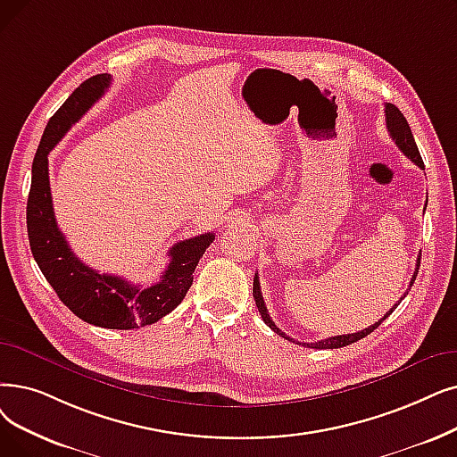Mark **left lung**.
Returning a JSON list of instances; mask_svg holds the SVG:
<instances>
[{"instance_id": "left-lung-1", "label": "left lung", "mask_w": 457, "mask_h": 457, "mask_svg": "<svg viewBox=\"0 0 457 457\" xmlns=\"http://www.w3.org/2000/svg\"><path fill=\"white\" fill-rule=\"evenodd\" d=\"M385 119H386V129H388V132H390V136H392V140L395 142V145H398L400 151H402L407 158H411V161H412L416 166H419L420 170H424L422 156H420V153H419V147H416V142H414V137H412L411 127H409V123H407V119L403 117V113H402L398 108H395L394 104H385ZM419 269H420V255H419V260H416V269H414V274H412V278H411L409 289H411V286H412L414 280H416V274H419ZM252 293H253L255 306H257V310H260L265 325L270 327L278 336H282V338H286V340H289V342H295L293 338H289V336H287L286 332H282L280 328H278V327L274 325V321L270 320V315H269L267 306H265V301H263V295H262V287H260V276H257V274L253 276V289H252ZM403 296H405V295H403ZM403 296H402V299H403ZM402 299H400L398 303H395V304L385 313V317H381L379 321L370 325L368 328H364V330H361V332L332 336V338H327V340H321V342H315V344H303V345H304V347H312V349H338V347H345V345H351V344H354V342H359V340L366 338L368 334H371L377 327H379V325L386 320V317H388L395 308H398V304L402 303ZM295 344L301 345V342H295Z\"/></svg>"}]
</instances>
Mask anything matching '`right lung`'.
<instances>
[{"label":"right lung","mask_w":457,"mask_h":457,"mask_svg":"<svg viewBox=\"0 0 457 457\" xmlns=\"http://www.w3.org/2000/svg\"><path fill=\"white\" fill-rule=\"evenodd\" d=\"M110 82V74L89 78L50 117L31 166L28 237L38 269L74 315L95 327L130 330L156 323L181 304L192 286L195 265L214 241V233L197 235L171 246L168 252L171 262L161 280L149 287L134 286L113 274H98L74 255L54 216L48 154L78 119L104 95Z\"/></svg>","instance_id":"1"}]
</instances>
